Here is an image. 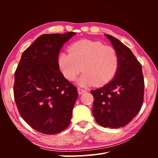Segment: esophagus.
I'll return each mask as SVG.
<instances>
[{"label": "esophagus", "mask_w": 158, "mask_h": 158, "mask_svg": "<svg viewBox=\"0 0 158 158\" xmlns=\"http://www.w3.org/2000/svg\"><path fill=\"white\" fill-rule=\"evenodd\" d=\"M78 94L80 95V94H82L83 93L86 92V90H85V89H82V88H78Z\"/></svg>", "instance_id": "1"}]
</instances>
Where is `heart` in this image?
I'll return each instance as SVG.
<instances>
[{"label": "heart", "mask_w": 158, "mask_h": 158, "mask_svg": "<svg viewBox=\"0 0 158 158\" xmlns=\"http://www.w3.org/2000/svg\"><path fill=\"white\" fill-rule=\"evenodd\" d=\"M69 51L59 55V68L64 77L70 81L75 80L81 70L84 72L76 81L80 86L106 84L118 70L119 59L116 50L100 42L80 40L74 43Z\"/></svg>", "instance_id": "b5f03b06"}]
</instances>
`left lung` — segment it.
Returning <instances> with one entry per match:
<instances>
[{"mask_svg": "<svg viewBox=\"0 0 158 158\" xmlns=\"http://www.w3.org/2000/svg\"><path fill=\"white\" fill-rule=\"evenodd\" d=\"M116 50L119 66L114 78L104 86L91 90L92 113L103 127L126 126L139 113L144 101V81L142 65L131 50L117 38L105 34Z\"/></svg>", "mask_w": 158, "mask_h": 158, "instance_id": "left-lung-1", "label": "left lung"}]
</instances>
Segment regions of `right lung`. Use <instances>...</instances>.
Instances as JSON below:
<instances>
[{"label":"right lung","instance_id":"obj_1","mask_svg":"<svg viewBox=\"0 0 158 158\" xmlns=\"http://www.w3.org/2000/svg\"><path fill=\"white\" fill-rule=\"evenodd\" d=\"M51 33L38 37L22 53L14 74V95L19 113L28 125L45 135L69 127L78 91L59 70L62 47L74 35Z\"/></svg>","mask_w":158,"mask_h":158}]
</instances>
